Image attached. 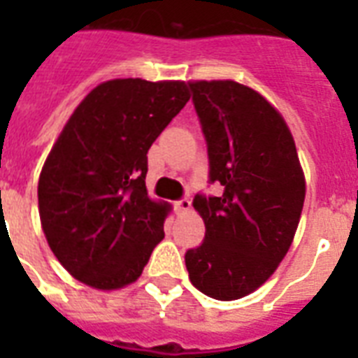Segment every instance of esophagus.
<instances>
[{
    "label": "esophagus",
    "instance_id": "obj_1",
    "mask_svg": "<svg viewBox=\"0 0 358 358\" xmlns=\"http://www.w3.org/2000/svg\"><path fill=\"white\" fill-rule=\"evenodd\" d=\"M191 208V201L189 199H180V201H176L174 202V212L176 213H184V212H187V210H189Z\"/></svg>",
    "mask_w": 358,
    "mask_h": 358
}]
</instances>
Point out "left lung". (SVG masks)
<instances>
[{"instance_id":"8db88e82","label":"left lung","mask_w":358,"mask_h":358,"mask_svg":"<svg viewBox=\"0 0 358 358\" xmlns=\"http://www.w3.org/2000/svg\"><path fill=\"white\" fill-rule=\"evenodd\" d=\"M189 89L208 146V182L223 193L193 199L206 234L185 252V267L202 294L239 299L288 252L305 178L288 126L262 94L236 81H193Z\"/></svg>"}]
</instances>
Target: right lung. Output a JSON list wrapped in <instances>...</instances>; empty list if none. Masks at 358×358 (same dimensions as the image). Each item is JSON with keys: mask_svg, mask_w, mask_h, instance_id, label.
<instances>
[{"mask_svg": "<svg viewBox=\"0 0 358 358\" xmlns=\"http://www.w3.org/2000/svg\"><path fill=\"white\" fill-rule=\"evenodd\" d=\"M189 100L182 81H106L76 108L38 178L48 245L92 288L135 282L169 206L146 193L148 148Z\"/></svg>", "mask_w": 358, "mask_h": 358, "instance_id": "right-lung-1", "label": "right lung"}]
</instances>
